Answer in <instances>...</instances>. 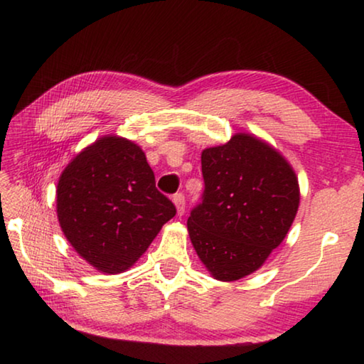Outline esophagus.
I'll list each match as a JSON object with an SVG mask.
<instances>
[{
	"mask_svg": "<svg viewBox=\"0 0 364 364\" xmlns=\"http://www.w3.org/2000/svg\"><path fill=\"white\" fill-rule=\"evenodd\" d=\"M173 204L176 205L178 217H181V215L184 213V204H186V202H184V196L181 193H178V194L173 196Z\"/></svg>",
	"mask_w": 364,
	"mask_h": 364,
	"instance_id": "1",
	"label": "esophagus"
}]
</instances>
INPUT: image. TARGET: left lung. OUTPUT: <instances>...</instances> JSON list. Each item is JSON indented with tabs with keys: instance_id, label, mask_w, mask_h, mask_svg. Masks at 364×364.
Wrapping results in <instances>:
<instances>
[{
	"instance_id": "8db88e82",
	"label": "left lung",
	"mask_w": 364,
	"mask_h": 364,
	"mask_svg": "<svg viewBox=\"0 0 364 364\" xmlns=\"http://www.w3.org/2000/svg\"><path fill=\"white\" fill-rule=\"evenodd\" d=\"M205 189L188 218L191 242L215 279L237 281L284 241L299 210L291 164L268 143L237 133L202 151Z\"/></svg>"
}]
</instances>
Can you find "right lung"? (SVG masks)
I'll return each instance as SVG.
<instances>
[{
	"mask_svg": "<svg viewBox=\"0 0 364 364\" xmlns=\"http://www.w3.org/2000/svg\"><path fill=\"white\" fill-rule=\"evenodd\" d=\"M56 208L67 241L107 274L132 268L176 213L157 191L143 149L114 134L96 139L64 168Z\"/></svg>",
	"mask_w": 364,
	"mask_h": 364,
	"instance_id": "right-lung-1",
	"label": "right lung"
}]
</instances>
